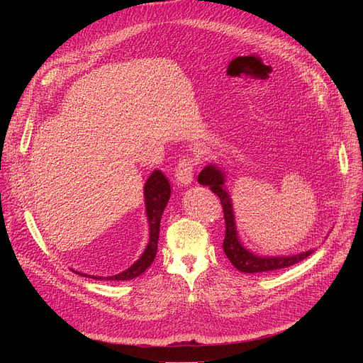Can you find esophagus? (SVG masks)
<instances>
[{"label":"esophagus","mask_w":363,"mask_h":363,"mask_svg":"<svg viewBox=\"0 0 363 363\" xmlns=\"http://www.w3.org/2000/svg\"><path fill=\"white\" fill-rule=\"evenodd\" d=\"M194 166H196V160L191 156H184L179 160V163L175 167V178L178 184H182V185L191 184L193 175H194Z\"/></svg>","instance_id":"esophagus-1"}]
</instances>
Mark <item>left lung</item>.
Here are the masks:
<instances>
[{"label":"left lung","mask_w":363,"mask_h":363,"mask_svg":"<svg viewBox=\"0 0 363 363\" xmlns=\"http://www.w3.org/2000/svg\"><path fill=\"white\" fill-rule=\"evenodd\" d=\"M199 182L201 185L211 186L212 191L220 200L223 218H225L223 252L238 271L245 272V274H256V272H269V271L284 269V268H289V266H293V264L304 260L313 253V250H309V252L289 256V257H259V256L250 253L249 250H245L237 237L233 203H231L230 194L226 193V189L223 186L225 177L222 172L213 164L206 166L200 172Z\"/></svg>","instance_id":"8db88e82"}]
</instances>
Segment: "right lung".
<instances>
[{
	"label": "right lung",
	"mask_w": 363,
	"mask_h": 363,
	"mask_svg": "<svg viewBox=\"0 0 363 363\" xmlns=\"http://www.w3.org/2000/svg\"><path fill=\"white\" fill-rule=\"evenodd\" d=\"M144 196H145V212L148 218V225H150V241L148 245L145 247V252L143 256L133 263L130 268L126 271L113 275V277H106V279L111 281H128L137 278L141 275L148 266H151L152 260L156 257L157 253V242H159V233H160V219L162 213L164 211V207L170 199V185L166 179V177L162 174L160 170H155L150 175V178L145 182L144 186ZM84 277H88L85 274H79ZM94 279H103L101 277H91Z\"/></svg>",
	"instance_id": "right-lung-1"
}]
</instances>
